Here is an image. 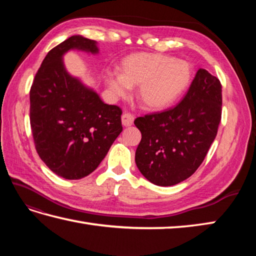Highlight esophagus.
I'll list each match as a JSON object with an SVG mask.
<instances>
[{
    "mask_svg": "<svg viewBox=\"0 0 256 256\" xmlns=\"http://www.w3.org/2000/svg\"><path fill=\"white\" fill-rule=\"evenodd\" d=\"M122 124L124 126H131L134 122V116L132 113H128V112H124L122 114Z\"/></svg>",
    "mask_w": 256,
    "mask_h": 256,
    "instance_id": "obj_1",
    "label": "esophagus"
}]
</instances>
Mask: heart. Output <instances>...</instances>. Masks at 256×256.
Listing matches in <instances>:
<instances>
[{
  "instance_id": "1",
  "label": "heart",
  "mask_w": 256,
  "mask_h": 256,
  "mask_svg": "<svg viewBox=\"0 0 256 256\" xmlns=\"http://www.w3.org/2000/svg\"><path fill=\"white\" fill-rule=\"evenodd\" d=\"M192 79V67L182 59L160 54L136 52L121 62V72L108 70L106 84L113 96L124 98L138 86V100L148 110H164L175 103Z\"/></svg>"
}]
</instances>
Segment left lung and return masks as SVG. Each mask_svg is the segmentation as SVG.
I'll return each instance as SVG.
<instances>
[{
    "label": "left lung",
    "mask_w": 256,
    "mask_h": 256,
    "mask_svg": "<svg viewBox=\"0 0 256 256\" xmlns=\"http://www.w3.org/2000/svg\"><path fill=\"white\" fill-rule=\"evenodd\" d=\"M222 86L219 79L199 69L182 102L160 113L140 116L142 133L135 162L157 186H174L198 170L214 142L221 121Z\"/></svg>",
    "instance_id": "1"
}]
</instances>
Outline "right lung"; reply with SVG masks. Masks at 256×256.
Instances as JSON below:
<instances>
[{
	"instance_id": "obj_1",
	"label": "right lung",
	"mask_w": 256,
	"mask_h": 256,
	"mask_svg": "<svg viewBox=\"0 0 256 256\" xmlns=\"http://www.w3.org/2000/svg\"><path fill=\"white\" fill-rule=\"evenodd\" d=\"M69 50L99 54L98 42L81 35L52 48L32 81L30 118L46 166L64 179H81L96 170L122 132V110L67 72L64 56Z\"/></svg>"
}]
</instances>
